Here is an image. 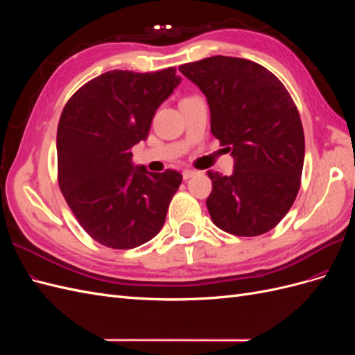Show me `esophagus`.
<instances>
[{
	"instance_id": "34e87169",
	"label": "esophagus",
	"mask_w": 355,
	"mask_h": 355,
	"mask_svg": "<svg viewBox=\"0 0 355 355\" xmlns=\"http://www.w3.org/2000/svg\"><path fill=\"white\" fill-rule=\"evenodd\" d=\"M196 173H197L196 170H184V171H182V176H184L185 180H188V179H191L192 176H194Z\"/></svg>"
}]
</instances>
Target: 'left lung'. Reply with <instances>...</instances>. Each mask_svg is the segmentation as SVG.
Segmentation results:
<instances>
[{"label": "left lung", "instance_id": "8db88e82", "mask_svg": "<svg viewBox=\"0 0 355 355\" xmlns=\"http://www.w3.org/2000/svg\"><path fill=\"white\" fill-rule=\"evenodd\" d=\"M179 71L207 98L210 130L234 158L231 176L207 173L213 223L240 237L268 232L292 207L302 176L305 137L293 99L247 59L211 56Z\"/></svg>", "mask_w": 355, "mask_h": 355}]
</instances>
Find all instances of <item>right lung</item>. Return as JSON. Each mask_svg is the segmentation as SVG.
I'll use <instances>...</instances> for the list:
<instances>
[{
    "label": "right lung",
    "instance_id": "1",
    "mask_svg": "<svg viewBox=\"0 0 355 355\" xmlns=\"http://www.w3.org/2000/svg\"><path fill=\"white\" fill-rule=\"evenodd\" d=\"M180 83L175 68L110 71L85 83L62 111L58 179L73 216L93 240L125 250L161 231L182 184L175 170L133 166L130 149L148 137L158 106Z\"/></svg>",
    "mask_w": 355,
    "mask_h": 355
}]
</instances>
